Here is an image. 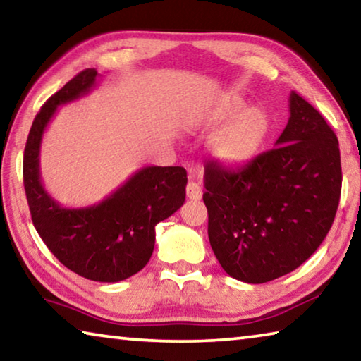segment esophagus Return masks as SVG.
<instances>
[{"label": "esophagus", "instance_id": "1", "mask_svg": "<svg viewBox=\"0 0 361 361\" xmlns=\"http://www.w3.org/2000/svg\"><path fill=\"white\" fill-rule=\"evenodd\" d=\"M186 195L192 200H199L202 197V188H200L195 181H189L186 186Z\"/></svg>", "mask_w": 361, "mask_h": 361}]
</instances>
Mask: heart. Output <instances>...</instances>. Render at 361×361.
Returning <instances> with one entry per match:
<instances>
[{"label": "heart", "instance_id": "obj_1", "mask_svg": "<svg viewBox=\"0 0 361 361\" xmlns=\"http://www.w3.org/2000/svg\"><path fill=\"white\" fill-rule=\"evenodd\" d=\"M243 109L245 100L239 95H223L191 121L197 129H210L230 121L210 140L212 156L226 166H240L252 161L269 133V118L264 109L248 108L244 112Z\"/></svg>", "mask_w": 361, "mask_h": 361}]
</instances>
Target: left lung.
Masks as SVG:
<instances>
[{
  "label": "left lung",
  "instance_id": "obj_1",
  "mask_svg": "<svg viewBox=\"0 0 361 361\" xmlns=\"http://www.w3.org/2000/svg\"><path fill=\"white\" fill-rule=\"evenodd\" d=\"M342 185L338 137L301 95L276 148L237 169L205 166L209 239L231 277L266 283L307 261L325 240Z\"/></svg>",
  "mask_w": 361,
  "mask_h": 361
}]
</instances>
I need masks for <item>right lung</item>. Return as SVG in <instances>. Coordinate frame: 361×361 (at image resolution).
I'll use <instances>...</instances> for the list:
<instances>
[{
    "instance_id": "obj_1",
    "label": "right lung",
    "mask_w": 361,
    "mask_h": 361,
    "mask_svg": "<svg viewBox=\"0 0 361 361\" xmlns=\"http://www.w3.org/2000/svg\"><path fill=\"white\" fill-rule=\"evenodd\" d=\"M97 76L95 68L78 73L41 106L23 152V186L36 231L65 267L94 282H121L149 261L156 224L185 204L188 176L183 167H143L84 209H65L47 194L39 176L42 133L57 106L89 94Z\"/></svg>"
}]
</instances>
